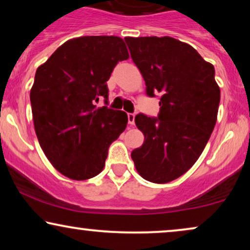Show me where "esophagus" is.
I'll use <instances>...</instances> for the list:
<instances>
[{"instance_id": "esophagus-1", "label": "esophagus", "mask_w": 250, "mask_h": 250, "mask_svg": "<svg viewBox=\"0 0 250 250\" xmlns=\"http://www.w3.org/2000/svg\"><path fill=\"white\" fill-rule=\"evenodd\" d=\"M127 118H128V124L129 125H134V119H135V115L134 114H128L127 115Z\"/></svg>"}]
</instances>
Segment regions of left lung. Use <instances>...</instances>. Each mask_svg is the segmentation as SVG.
Instances as JSON below:
<instances>
[{"instance_id":"1","label":"left lung","mask_w":250,"mask_h":250,"mask_svg":"<svg viewBox=\"0 0 250 250\" xmlns=\"http://www.w3.org/2000/svg\"><path fill=\"white\" fill-rule=\"evenodd\" d=\"M125 41L146 82V94L162 95L158 118L135 116L145 141L131 157L145 180L170 182L193 166L216 124L221 91L214 66L189 44L173 37Z\"/></svg>"}]
</instances>
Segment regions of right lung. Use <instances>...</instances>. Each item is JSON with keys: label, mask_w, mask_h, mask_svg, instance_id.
<instances>
[{"label": "right lung", "mask_w": 250, "mask_h": 250, "mask_svg": "<svg viewBox=\"0 0 250 250\" xmlns=\"http://www.w3.org/2000/svg\"><path fill=\"white\" fill-rule=\"evenodd\" d=\"M118 36L68 40L37 68L30 90L33 122L46 158L62 175L84 181L104 169L108 148L125 131L126 112L107 104V81L118 61L128 59Z\"/></svg>", "instance_id": "right-lung-1"}]
</instances>
